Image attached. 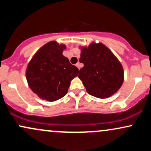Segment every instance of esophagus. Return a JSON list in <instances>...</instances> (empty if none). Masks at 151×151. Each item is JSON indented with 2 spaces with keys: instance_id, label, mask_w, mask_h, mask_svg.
I'll list each match as a JSON object with an SVG mask.
<instances>
[{
  "instance_id": "1",
  "label": "esophagus",
  "mask_w": 151,
  "mask_h": 151,
  "mask_svg": "<svg viewBox=\"0 0 151 151\" xmlns=\"http://www.w3.org/2000/svg\"><path fill=\"white\" fill-rule=\"evenodd\" d=\"M76 66H77V67L78 69H79V70H80V67H81V66H80V63H79V62H77V64H76Z\"/></svg>"
}]
</instances>
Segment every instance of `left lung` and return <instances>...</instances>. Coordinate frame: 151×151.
<instances>
[{
	"instance_id": "obj_1",
	"label": "left lung",
	"mask_w": 151,
	"mask_h": 151,
	"mask_svg": "<svg viewBox=\"0 0 151 151\" xmlns=\"http://www.w3.org/2000/svg\"><path fill=\"white\" fill-rule=\"evenodd\" d=\"M79 62L84 67L79 77L91 96L106 99L116 93L124 80L122 65L110 50L101 42L79 46Z\"/></svg>"
}]
</instances>
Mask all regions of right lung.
Returning a JSON list of instances; mask_svg holds the SVG:
<instances>
[{
	"label": "right lung",
	"instance_id": "add662e5",
	"mask_svg": "<svg viewBox=\"0 0 151 151\" xmlns=\"http://www.w3.org/2000/svg\"><path fill=\"white\" fill-rule=\"evenodd\" d=\"M65 49V45L50 41L36 52L27 65V84L42 99L55 101L63 97L70 81L78 75L77 67L62 55Z\"/></svg>",
	"mask_w": 151,
	"mask_h": 151
}]
</instances>
